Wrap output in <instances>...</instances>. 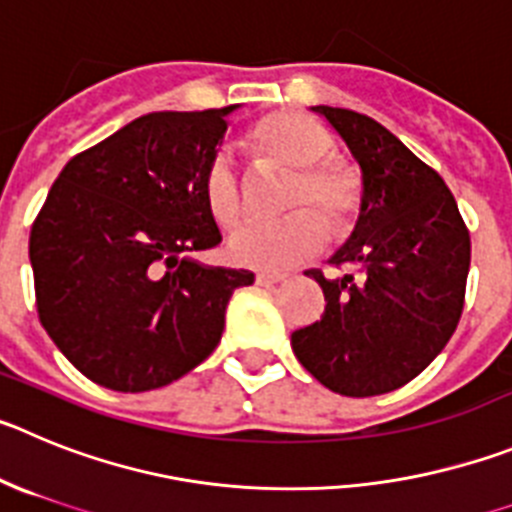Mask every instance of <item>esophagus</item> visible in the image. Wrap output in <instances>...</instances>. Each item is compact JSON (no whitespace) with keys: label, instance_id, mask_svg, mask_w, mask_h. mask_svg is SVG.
<instances>
[{"label":"esophagus","instance_id":"obj_1","mask_svg":"<svg viewBox=\"0 0 512 512\" xmlns=\"http://www.w3.org/2000/svg\"><path fill=\"white\" fill-rule=\"evenodd\" d=\"M257 285H262V288H270V285L280 283L283 280V275H273V273H257Z\"/></svg>","mask_w":512,"mask_h":512}]
</instances>
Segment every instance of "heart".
Segmentation results:
<instances>
[{"label":"heart","instance_id":"heart-1","mask_svg":"<svg viewBox=\"0 0 512 512\" xmlns=\"http://www.w3.org/2000/svg\"><path fill=\"white\" fill-rule=\"evenodd\" d=\"M250 145L262 158L293 170L285 206L311 204L331 232L352 227L359 211V183L354 170L329 160L331 135L313 119L296 112L267 114L250 130ZM211 216L222 227L239 222L245 199L232 160L224 153L209 160L201 178ZM326 229L313 211L298 209L278 222H250L234 229L227 242L232 262L262 273H280L308 260L324 247Z\"/></svg>","mask_w":512,"mask_h":512}]
</instances>
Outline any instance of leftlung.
I'll return each instance as SVG.
<instances>
[{"label":"left lung","instance_id":"obj_1","mask_svg":"<svg viewBox=\"0 0 512 512\" xmlns=\"http://www.w3.org/2000/svg\"><path fill=\"white\" fill-rule=\"evenodd\" d=\"M349 147L359 173L352 234L329 257L357 275L324 278L326 308L290 334L298 362L349 398L403 388L446 347L464 308L469 232L436 170L380 122L339 107H311Z\"/></svg>","mask_w":512,"mask_h":512}]
</instances>
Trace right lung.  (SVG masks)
Returning <instances> with one entry per match:
<instances>
[{"mask_svg": "<svg viewBox=\"0 0 512 512\" xmlns=\"http://www.w3.org/2000/svg\"><path fill=\"white\" fill-rule=\"evenodd\" d=\"M234 109L142 114L55 178L30 232L38 316L96 385L145 393L191 372L255 283L193 257L222 242L201 178Z\"/></svg>", "mask_w": 512, "mask_h": 512, "instance_id": "obj_1", "label": "right lung"}]
</instances>
